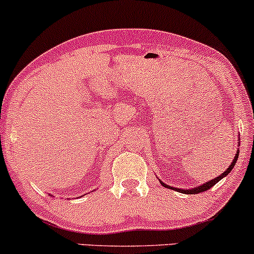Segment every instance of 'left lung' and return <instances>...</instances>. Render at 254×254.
I'll list each match as a JSON object with an SVG mask.
<instances>
[{
	"mask_svg": "<svg viewBox=\"0 0 254 254\" xmlns=\"http://www.w3.org/2000/svg\"><path fill=\"white\" fill-rule=\"evenodd\" d=\"M238 157H239V153H236V155H235V157H234V159H233L232 164L229 165V168H228V169H226V172H224L223 174H221V175H219L218 178L213 179V180L209 181V182H206V184L201 185V186L196 187V189H193V190H181V189H174V187H172V186H168V185L163 184V182H161V184L163 185L164 187H167V189H172V190H179V192H181V193H186V194H190H190H196V193H201V192H205V190H210V189H211L212 186H215V185L217 184V182H218L219 180H222V179H223L224 176H227L228 174H229L230 172H232V169H233V168H234V165H235V163H236V161H238Z\"/></svg>",
	"mask_w": 254,
	"mask_h": 254,
	"instance_id": "obj_1",
	"label": "left lung"
}]
</instances>
